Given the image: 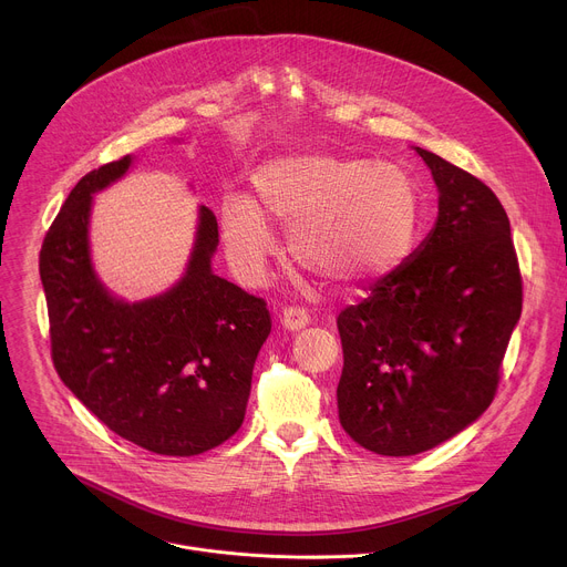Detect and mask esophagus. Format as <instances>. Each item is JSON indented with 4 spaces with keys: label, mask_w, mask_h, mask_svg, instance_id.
<instances>
[{
    "label": "esophagus",
    "mask_w": 567,
    "mask_h": 567,
    "mask_svg": "<svg viewBox=\"0 0 567 567\" xmlns=\"http://www.w3.org/2000/svg\"><path fill=\"white\" fill-rule=\"evenodd\" d=\"M309 309H305V307H300V305H287L285 309H282V326L287 328V330H300V328H305L307 322H309Z\"/></svg>",
    "instance_id": "34e87169"
}]
</instances>
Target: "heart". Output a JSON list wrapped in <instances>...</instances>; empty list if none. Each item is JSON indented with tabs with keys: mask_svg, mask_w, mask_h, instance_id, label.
Here are the masks:
<instances>
[{
	"mask_svg": "<svg viewBox=\"0 0 567 567\" xmlns=\"http://www.w3.org/2000/svg\"><path fill=\"white\" fill-rule=\"evenodd\" d=\"M254 195H230L221 208L226 249L235 271L256 282L274 251L262 214L289 221L293 260L337 287L392 274L420 230V195L406 171L328 152H289L254 175Z\"/></svg>",
	"mask_w": 567,
	"mask_h": 567,
	"instance_id": "b5f03b06",
	"label": "heart"
}]
</instances>
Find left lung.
<instances>
[{
  "mask_svg": "<svg viewBox=\"0 0 567 567\" xmlns=\"http://www.w3.org/2000/svg\"><path fill=\"white\" fill-rule=\"evenodd\" d=\"M440 190L422 247L339 318L343 431L379 455L429 451L496 396L523 309L509 217L494 190L417 147Z\"/></svg>",
  "mask_w": 567,
  "mask_h": 567,
  "instance_id": "left-lung-1",
  "label": "left lung"
}]
</instances>
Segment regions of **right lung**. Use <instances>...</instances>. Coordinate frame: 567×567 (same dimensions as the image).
Here are the masks:
<instances>
[{
	"label": "right lung",
	"mask_w": 567,
	"mask_h": 567,
	"mask_svg": "<svg viewBox=\"0 0 567 567\" xmlns=\"http://www.w3.org/2000/svg\"><path fill=\"white\" fill-rule=\"evenodd\" d=\"M127 168L123 156L87 173L44 235L51 359L64 385L123 440L156 455H199L241 426L271 313L265 298L210 271L219 233L206 206L177 287L134 305L105 291L90 262L92 193Z\"/></svg>",
	"instance_id": "right-lung-1"
}]
</instances>
